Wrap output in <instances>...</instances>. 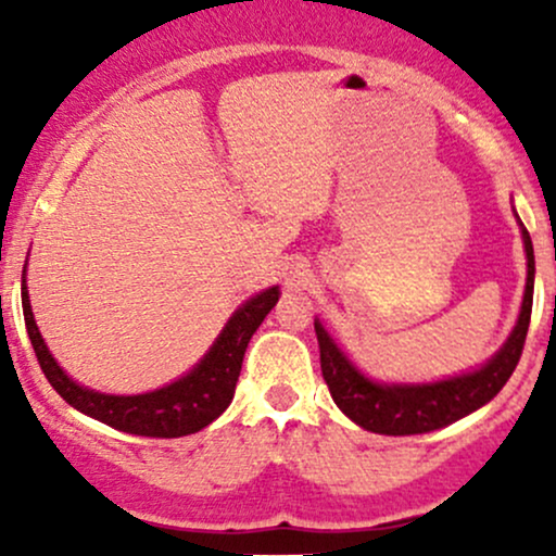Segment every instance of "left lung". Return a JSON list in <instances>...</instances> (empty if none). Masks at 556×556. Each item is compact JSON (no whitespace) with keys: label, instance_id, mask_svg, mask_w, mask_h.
Masks as SVG:
<instances>
[{"label":"left lung","instance_id":"obj_1","mask_svg":"<svg viewBox=\"0 0 556 556\" xmlns=\"http://www.w3.org/2000/svg\"><path fill=\"white\" fill-rule=\"evenodd\" d=\"M520 232L528 258V279L518 324H515L507 342L502 344L500 353L476 371L433 381V384H379V381L363 376L348 361V355L337 348L327 329L321 327V321L314 324L318 350H321L324 381H327L331 400L337 402L344 416L366 431L387 433V437H410V433L444 429V426L470 416L500 394V389L507 384L522 355L533 308V242L522 222Z\"/></svg>","mask_w":556,"mask_h":556}]
</instances>
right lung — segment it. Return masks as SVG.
Instances as JSON below:
<instances>
[{
    "mask_svg": "<svg viewBox=\"0 0 556 556\" xmlns=\"http://www.w3.org/2000/svg\"><path fill=\"white\" fill-rule=\"evenodd\" d=\"M21 290L25 329H28L30 344H34L38 366H41L49 384L60 392V397L70 402L75 410L86 413V416L112 426V429L156 439L188 437V433L206 429L212 420L227 410V405L232 402L235 384H238L248 342H251L253 331L261 327V321H264L266 314L279 300V287H269L261 295L245 300L193 371L185 374L182 379L172 381L167 387L154 389V392L127 394L125 397V394H101L88 387L75 384L56 366L41 331L36 327L25 277Z\"/></svg>",
    "mask_w": 556,
    "mask_h": 556,
    "instance_id": "right-lung-1",
    "label": "right lung"
}]
</instances>
